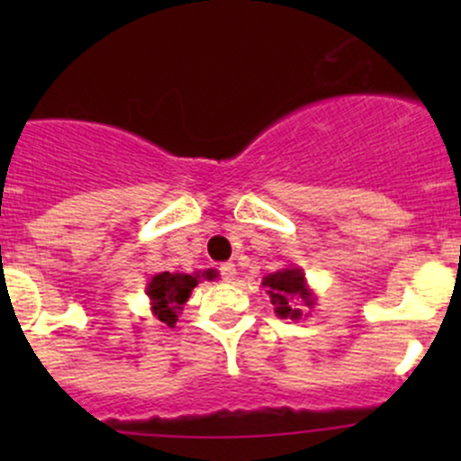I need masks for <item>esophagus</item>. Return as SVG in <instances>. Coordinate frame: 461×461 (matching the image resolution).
Listing matches in <instances>:
<instances>
[{"label":"esophagus","mask_w":461,"mask_h":461,"mask_svg":"<svg viewBox=\"0 0 461 461\" xmlns=\"http://www.w3.org/2000/svg\"><path fill=\"white\" fill-rule=\"evenodd\" d=\"M218 272H221L222 281H234V276H236V265H234V263H222L221 267H218Z\"/></svg>","instance_id":"1"}]
</instances>
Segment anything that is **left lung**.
Instances as JSON below:
<instances>
[{"instance_id": "left-lung-1", "label": "left lung", "mask_w": 461, "mask_h": 461, "mask_svg": "<svg viewBox=\"0 0 461 461\" xmlns=\"http://www.w3.org/2000/svg\"><path fill=\"white\" fill-rule=\"evenodd\" d=\"M263 285L267 287L269 296H272V303L276 308L278 317H301V310L294 308V299L305 303L308 308L314 305V301L310 299V292L303 285V274L299 269H278V272L265 276Z\"/></svg>"}]
</instances>
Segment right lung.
Segmentation results:
<instances>
[{"label": "right lung", "mask_w": 461, "mask_h": 461, "mask_svg": "<svg viewBox=\"0 0 461 461\" xmlns=\"http://www.w3.org/2000/svg\"><path fill=\"white\" fill-rule=\"evenodd\" d=\"M203 276L213 278V272H204ZM198 274L192 276V274H169L162 272L158 276L151 278L149 283L147 294L151 296L153 301V312L158 314V319L167 325L176 323V310L189 299L194 287L198 285Z\"/></svg>", "instance_id": "obj_1"}]
</instances>
